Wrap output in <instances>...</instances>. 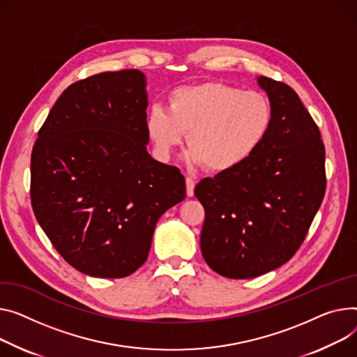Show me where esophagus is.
Listing matches in <instances>:
<instances>
[{
    "label": "esophagus",
    "mask_w": 357,
    "mask_h": 357,
    "mask_svg": "<svg viewBox=\"0 0 357 357\" xmlns=\"http://www.w3.org/2000/svg\"><path fill=\"white\" fill-rule=\"evenodd\" d=\"M194 189H195V181L191 176H186V195L194 197Z\"/></svg>",
    "instance_id": "34e87169"
}]
</instances>
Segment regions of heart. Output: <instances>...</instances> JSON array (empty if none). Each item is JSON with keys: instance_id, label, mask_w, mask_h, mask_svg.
I'll return each mask as SVG.
<instances>
[{"instance_id": "1", "label": "heart", "mask_w": 357, "mask_h": 357, "mask_svg": "<svg viewBox=\"0 0 357 357\" xmlns=\"http://www.w3.org/2000/svg\"><path fill=\"white\" fill-rule=\"evenodd\" d=\"M273 117V106L263 93L202 82L172 90L166 109L159 105L149 109L145 126L159 159H169L188 132V160L225 174L263 146Z\"/></svg>"}]
</instances>
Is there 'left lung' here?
<instances>
[{
  "instance_id": "obj_1",
  "label": "left lung",
  "mask_w": 357,
  "mask_h": 357,
  "mask_svg": "<svg viewBox=\"0 0 357 357\" xmlns=\"http://www.w3.org/2000/svg\"><path fill=\"white\" fill-rule=\"evenodd\" d=\"M273 126L258 152L238 168L202 179L201 251L222 277L254 278L296 254L326 192L324 145L313 117L286 83L259 76Z\"/></svg>"
}]
</instances>
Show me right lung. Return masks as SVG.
Wrapping results in <instances>:
<instances>
[{
    "label": "right lung",
    "mask_w": 357,
    "mask_h": 357,
    "mask_svg": "<svg viewBox=\"0 0 357 357\" xmlns=\"http://www.w3.org/2000/svg\"><path fill=\"white\" fill-rule=\"evenodd\" d=\"M146 77L106 71L68 86L31 153V205L49 240L83 274L122 278L145 263L158 220L185 199L176 166L146 151Z\"/></svg>",
    "instance_id": "obj_1"
}]
</instances>
